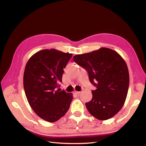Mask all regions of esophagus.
I'll list each match as a JSON object with an SVG mask.
<instances>
[{
	"label": "esophagus",
	"instance_id": "34e87169",
	"mask_svg": "<svg viewBox=\"0 0 146 146\" xmlns=\"http://www.w3.org/2000/svg\"><path fill=\"white\" fill-rule=\"evenodd\" d=\"M74 93L77 94V95H79V94L80 93V91H74Z\"/></svg>",
	"mask_w": 146,
	"mask_h": 146
}]
</instances>
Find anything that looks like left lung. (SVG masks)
Returning a JSON list of instances; mask_svg holds the SVG:
<instances>
[{
  "mask_svg": "<svg viewBox=\"0 0 146 146\" xmlns=\"http://www.w3.org/2000/svg\"><path fill=\"white\" fill-rule=\"evenodd\" d=\"M73 60L84 68L96 89L91 100L85 104L97 119L106 120L114 117L125 104L129 88L128 68L123 58L111 48L102 47L73 56Z\"/></svg>",
  "mask_w": 146,
  "mask_h": 146,
  "instance_id": "left-lung-1",
  "label": "left lung"
}]
</instances>
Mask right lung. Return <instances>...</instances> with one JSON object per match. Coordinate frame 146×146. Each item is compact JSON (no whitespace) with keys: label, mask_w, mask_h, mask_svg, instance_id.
I'll return each mask as SVG.
<instances>
[{"label":"right lung","mask_w":146,"mask_h":146,"mask_svg":"<svg viewBox=\"0 0 146 146\" xmlns=\"http://www.w3.org/2000/svg\"><path fill=\"white\" fill-rule=\"evenodd\" d=\"M72 57V53L44 49L32 55L26 65L23 86L27 100L36 114L47 121L60 119L73 99L72 93L56 90Z\"/></svg>","instance_id":"1"}]
</instances>
